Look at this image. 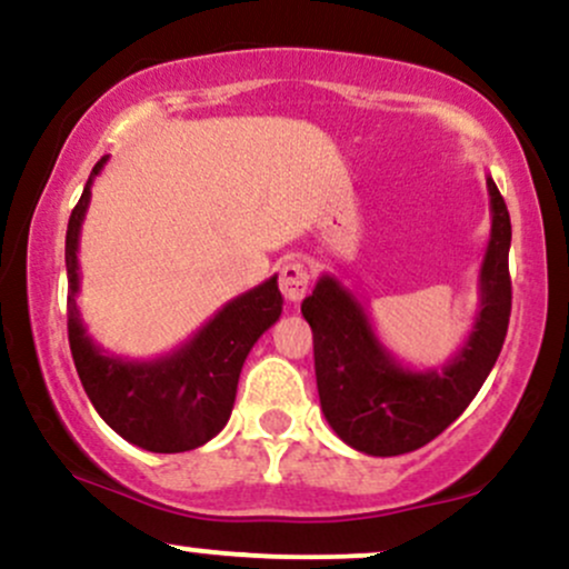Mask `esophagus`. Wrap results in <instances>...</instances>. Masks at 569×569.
Returning <instances> with one entry per match:
<instances>
[{"label": "esophagus", "instance_id": "obj_1", "mask_svg": "<svg viewBox=\"0 0 569 569\" xmlns=\"http://www.w3.org/2000/svg\"><path fill=\"white\" fill-rule=\"evenodd\" d=\"M310 289V270L302 259H286L280 264V291L289 302H299Z\"/></svg>", "mask_w": 569, "mask_h": 569}]
</instances>
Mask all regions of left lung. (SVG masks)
I'll return each instance as SVG.
<instances>
[{"instance_id": "1", "label": "left lung", "mask_w": 569, "mask_h": 569, "mask_svg": "<svg viewBox=\"0 0 569 569\" xmlns=\"http://www.w3.org/2000/svg\"><path fill=\"white\" fill-rule=\"evenodd\" d=\"M487 192L492 230L479 270L481 305L471 335L441 369L417 371L396 361L377 337L367 307L335 276L318 278L302 302L323 417L358 452L393 457L426 447L466 411L498 361L511 316V217L492 176H487Z\"/></svg>"}]
</instances>
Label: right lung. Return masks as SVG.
<instances>
[{
    "mask_svg": "<svg viewBox=\"0 0 569 569\" xmlns=\"http://www.w3.org/2000/svg\"><path fill=\"white\" fill-rule=\"evenodd\" d=\"M107 158L93 166L82 198L69 217V348L77 375L101 420L122 439L147 452L173 455L211 441L232 415L240 369L257 339L278 321L283 297L278 276L227 302L181 348L152 361H130L90 339L77 307L80 293V230L90 206V189Z\"/></svg>",
    "mask_w": 569,
    "mask_h": 569,
    "instance_id": "right-lung-1",
    "label": "right lung"
}]
</instances>
